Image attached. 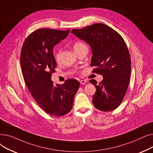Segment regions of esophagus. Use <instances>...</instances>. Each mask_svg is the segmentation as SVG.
Listing matches in <instances>:
<instances>
[{"instance_id": "1", "label": "esophagus", "mask_w": 153, "mask_h": 153, "mask_svg": "<svg viewBox=\"0 0 153 153\" xmlns=\"http://www.w3.org/2000/svg\"><path fill=\"white\" fill-rule=\"evenodd\" d=\"M86 81H85V80H81V81H80V84H85V83H86Z\"/></svg>"}]
</instances>
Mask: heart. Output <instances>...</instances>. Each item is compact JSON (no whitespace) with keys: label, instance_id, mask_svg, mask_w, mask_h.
<instances>
[{"label":"heart","instance_id":"heart-1","mask_svg":"<svg viewBox=\"0 0 153 153\" xmlns=\"http://www.w3.org/2000/svg\"><path fill=\"white\" fill-rule=\"evenodd\" d=\"M87 48V46L85 45V43H84L82 42H76L74 44H73V48L74 50L75 51V52L77 53V52H79V51H81V50H82L83 48ZM61 50L60 49H58L57 51H56L54 53V58H55V60L59 62L60 61V58H61Z\"/></svg>","mask_w":153,"mask_h":153}]
</instances>
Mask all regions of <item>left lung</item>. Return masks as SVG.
Segmentation results:
<instances>
[{
  "instance_id": "left-lung-1",
  "label": "left lung",
  "mask_w": 153,
  "mask_h": 153,
  "mask_svg": "<svg viewBox=\"0 0 153 153\" xmlns=\"http://www.w3.org/2000/svg\"><path fill=\"white\" fill-rule=\"evenodd\" d=\"M72 33L90 45L92 50V72L103 79L95 85L92 102L103 111L116 109L123 100L130 83L131 58L123 38L118 32L103 23H95L82 29H73Z\"/></svg>"
}]
</instances>
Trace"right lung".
I'll return each mask as SVG.
<instances>
[{
  "label": "right lung",
  "mask_w": 153,
  "mask_h": 153,
  "mask_svg": "<svg viewBox=\"0 0 153 153\" xmlns=\"http://www.w3.org/2000/svg\"><path fill=\"white\" fill-rule=\"evenodd\" d=\"M69 30L38 29L27 36L21 50L20 65L28 89L38 105L52 116L69 113L80 85L73 79L54 85L51 79L56 68L53 47L66 38Z\"/></svg>",
  "instance_id": "obj_1"
}]
</instances>
